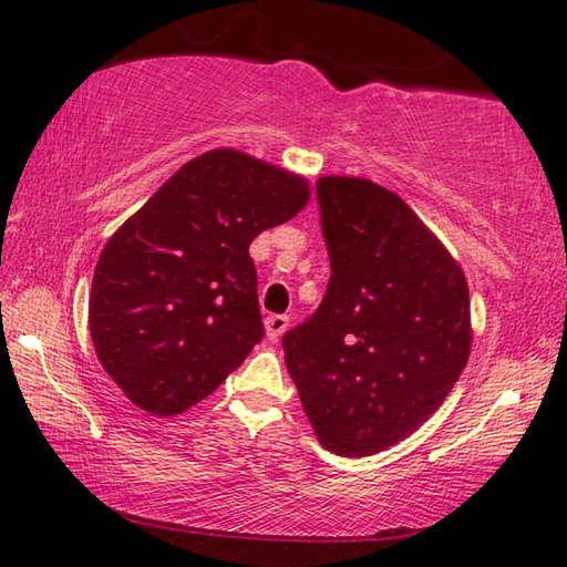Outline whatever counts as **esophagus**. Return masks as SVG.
Listing matches in <instances>:
<instances>
[{"label":"esophagus","mask_w":567,"mask_h":567,"mask_svg":"<svg viewBox=\"0 0 567 567\" xmlns=\"http://www.w3.org/2000/svg\"><path fill=\"white\" fill-rule=\"evenodd\" d=\"M290 328V318L287 315H270V318L265 320V330H267V338L272 342H277L282 338V332Z\"/></svg>","instance_id":"34e87169"}]
</instances>
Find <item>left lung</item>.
Here are the masks:
<instances>
[{
	"label": "left lung",
	"mask_w": 567,
	"mask_h": 567,
	"mask_svg": "<svg viewBox=\"0 0 567 567\" xmlns=\"http://www.w3.org/2000/svg\"><path fill=\"white\" fill-rule=\"evenodd\" d=\"M330 282L282 338L285 364L324 450L375 455L443 405L470 354L467 282L385 187L318 179Z\"/></svg>",
	"instance_id": "8db88e82"
}]
</instances>
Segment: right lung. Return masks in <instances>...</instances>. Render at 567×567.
I'll list each match as a JSON object with an SVG mask.
<instances>
[{
    "label": "right lung",
    "mask_w": 567,
    "mask_h": 567,
    "mask_svg": "<svg viewBox=\"0 0 567 567\" xmlns=\"http://www.w3.org/2000/svg\"><path fill=\"white\" fill-rule=\"evenodd\" d=\"M307 197L302 177L213 150L110 237L92 280L90 332L134 405L179 415L265 338L249 243L292 219Z\"/></svg>",
    "instance_id": "add662e5"
}]
</instances>
